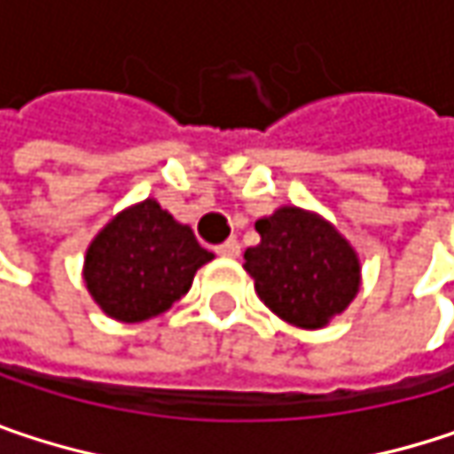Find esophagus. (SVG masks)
<instances>
[{
	"instance_id": "obj_1",
	"label": "esophagus",
	"mask_w": 454,
	"mask_h": 454,
	"mask_svg": "<svg viewBox=\"0 0 454 454\" xmlns=\"http://www.w3.org/2000/svg\"><path fill=\"white\" fill-rule=\"evenodd\" d=\"M215 252H218L221 257H231V260H233V257H239V254H241V244H239L236 239H228V241H223V244H218V247H215Z\"/></svg>"
}]
</instances>
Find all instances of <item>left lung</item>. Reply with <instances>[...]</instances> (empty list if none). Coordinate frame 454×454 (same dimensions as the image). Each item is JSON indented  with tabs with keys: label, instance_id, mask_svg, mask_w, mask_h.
<instances>
[{
	"label": "left lung",
	"instance_id": "8db88e82",
	"mask_svg": "<svg viewBox=\"0 0 454 454\" xmlns=\"http://www.w3.org/2000/svg\"><path fill=\"white\" fill-rule=\"evenodd\" d=\"M254 228L260 244L244 252V270L270 311L317 330L348 309L361 286V265L338 228L294 205L278 207Z\"/></svg>",
	"mask_w": 454,
	"mask_h": 454
}]
</instances>
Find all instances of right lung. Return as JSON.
Masks as SVG:
<instances>
[{"instance_id":"right-lung-1","label":"right lung","mask_w":454,"mask_h":454,"mask_svg":"<svg viewBox=\"0 0 454 454\" xmlns=\"http://www.w3.org/2000/svg\"><path fill=\"white\" fill-rule=\"evenodd\" d=\"M213 260L192 228L155 200L111 218L85 252V286L93 301L119 322H145L174 307L194 272Z\"/></svg>"}]
</instances>
